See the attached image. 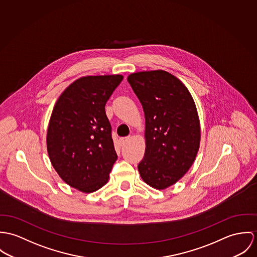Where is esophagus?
<instances>
[{"label": "esophagus", "instance_id": "34e87169", "mask_svg": "<svg viewBox=\"0 0 257 257\" xmlns=\"http://www.w3.org/2000/svg\"><path fill=\"white\" fill-rule=\"evenodd\" d=\"M129 139H130V137H125V138H120V139H119V143H120V145H121V146H123V145H124V144H125V143L127 142V141H128V140H129Z\"/></svg>", "mask_w": 257, "mask_h": 257}]
</instances>
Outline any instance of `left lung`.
Segmentation results:
<instances>
[{
    "label": "left lung",
    "mask_w": 257,
    "mask_h": 257,
    "mask_svg": "<svg viewBox=\"0 0 257 257\" xmlns=\"http://www.w3.org/2000/svg\"><path fill=\"white\" fill-rule=\"evenodd\" d=\"M127 80L145 113L146 150L138 171L147 184L166 189L183 177L197 156L195 102L182 82L163 70L133 73Z\"/></svg>",
    "instance_id": "1"
}]
</instances>
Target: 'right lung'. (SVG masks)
Returning <instances> with one entry per match:
<instances>
[{"mask_svg":"<svg viewBox=\"0 0 257 257\" xmlns=\"http://www.w3.org/2000/svg\"><path fill=\"white\" fill-rule=\"evenodd\" d=\"M122 80V75L80 78L54 105L46 137L48 156L59 176L82 192L106 184L117 160L104 107Z\"/></svg>","mask_w":257,"mask_h":257,"instance_id":"add662e5","label":"right lung"}]
</instances>
